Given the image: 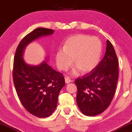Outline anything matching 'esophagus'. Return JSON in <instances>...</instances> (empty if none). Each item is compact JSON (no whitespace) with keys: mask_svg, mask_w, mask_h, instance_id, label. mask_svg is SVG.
<instances>
[{"mask_svg":"<svg viewBox=\"0 0 132 132\" xmlns=\"http://www.w3.org/2000/svg\"><path fill=\"white\" fill-rule=\"evenodd\" d=\"M65 82L66 84H68L71 82V80L68 77H65Z\"/></svg>","mask_w":132,"mask_h":132,"instance_id":"34e87169","label":"esophagus"}]
</instances>
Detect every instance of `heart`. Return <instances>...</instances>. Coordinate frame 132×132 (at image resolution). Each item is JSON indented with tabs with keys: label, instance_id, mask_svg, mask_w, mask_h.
Listing matches in <instances>:
<instances>
[{
	"label": "heart",
	"instance_id": "heart-1",
	"mask_svg": "<svg viewBox=\"0 0 132 132\" xmlns=\"http://www.w3.org/2000/svg\"><path fill=\"white\" fill-rule=\"evenodd\" d=\"M102 51V45L96 37L79 34L70 37L65 42L63 49L55 53V61L60 70L65 71L72 64L75 65L71 71L77 75L80 70L86 74L92 71L98 65Z\"/></svg>",
	"mask_w": 132,
	"mask_h": 132
}]
</instances>
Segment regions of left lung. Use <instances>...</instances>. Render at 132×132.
<instances>
[{"label": "left lung", "mask_w": 132, "mask_h": 132, "mask_svg": "<svg viewBox=\"0 0 132 132\" xmlns=\"http://www.w3.org/2000/svg\"><path fill=\"white\" fill-rule=\"evenodd\" d=\"M118 59L111 43L106 40V52L94 70L77 78V105L85 115L95 116L102 113L111 102L117 86Z\"/></svg>", "instance_id": "8db88e82"}]
</instances>
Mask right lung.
<instances>
[{
    "label": "right lung",
    "instance_id": "add662e5",
    "mask_svg": "<svg viewBox=\"0 0 132 132\" xmlns=\"http://www.w3.org/2000/svg\"><path fill=\"white\" fill-rule=\"evenodd\" d=\"M53 33L37 28L28 34L19 43L14 60L13 81L18 98L30 113L39 118L49 117L56 109L59 93L65 85L64 78L46 62L48 57L34 65L26 62L23 55L28 44Z\"/></svg>",
    "mask_w": 132,
    "mask_h": 132
}]
</instances>
